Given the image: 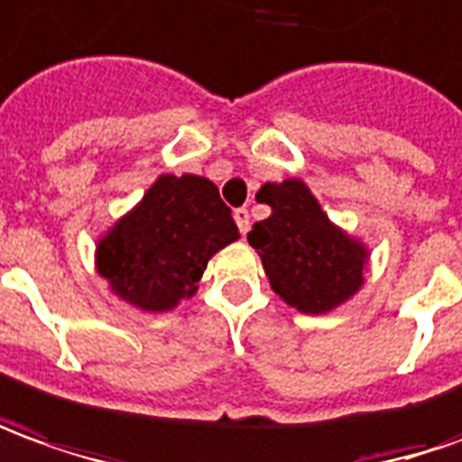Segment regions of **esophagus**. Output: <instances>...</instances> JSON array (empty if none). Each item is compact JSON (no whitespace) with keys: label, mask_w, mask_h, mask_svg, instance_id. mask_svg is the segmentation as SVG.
Instances as JSON below:
<instances>
[{"label":"esophagus","mask_w":462,"mask_h":462,"mask_svg":"<svg viewBox=\"0 0 462 462\" xmlns=\"http://www.w3.org/2000/svg\"><path fill=\"white\" fill-rule=\"evenodd\" d=\"M234 221H236L238 231H241V234L246 236V234H249V228H251L249 211H246V208H236V211H234Z\"/></svg>","instance_id":"1"}]
</instances>
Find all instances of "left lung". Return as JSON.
Masks as SVG:
<instances>
[{"instance_id": "left-lung-1", "label": "left lung", "mask_w": 462, "mask_h": 462, "mask_svg": "<svg viewBox=\"0 0 462 462\" xmlns=\"http://www.w3.org/2000/svg\"><path fill=\"white\" fill-rule=\"evenodd\" d=\"M272 216L254 224L249 244L262 256L272 289L304 314H327L365 284L370 249L329 221L299 178L263 183L256 193Z\"/></svg>"}]
</instances>
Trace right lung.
I'll return each mask as SVG.
<instances>
[{
	"label": "right lung",
	"mask_w": 462,
	"mask_h": 462,
	"mask_svg": "<svg viewBox=\"0 0 462 462\" xmlns=\"http://www.w3.org/2000/svg\"><path fill=\"white\" fill-rule=\"evenodd\" d=\"M236 238L213 180L163 173L100 236L95 269L125 304L161 314L193 297L208 259Z\"/></svg>",
	"instance_id": "right-lung-1"
}]
</instances>
